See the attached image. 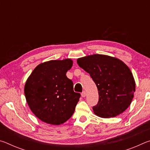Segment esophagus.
Instances as JSON below:
<instances>
[{"label": "esophagus", "mask_w": 150, "mask_h": 150, "mask_svg": "<svg viewBox=\"0 0 150 150\" xmlns=\"http://www.w3.org/2000/svg\"><path fill=\"white\" fill-rule=\"evenodd\" d=\"M81 96H82V97H85L86 96V92L85 91H83L82 93H81Z\"/></svg>", "instance_id": "obj_1"}]
</instances>
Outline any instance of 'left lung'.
<instances>
[{"instance_id":"left-lung-1","label":"left lung","mask_w":150,"mask_h":150,"mask_svg":"<svg viewBox=\"0 0 150 150\" xmlns=\"http://www.w3.org/2000/svg\"><path fill=\"white\" fill-rule=\"evenodd\" d=\"M79 66L90 74L98 91L93 110L103 118L115 117L126 110L135 92V81L128 66L120 59L95 54L77 59Z\"/></svg>"}]
</instances>
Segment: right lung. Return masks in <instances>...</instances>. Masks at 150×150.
<instances>
[{"label":"right lung","instance_id":"obj_1","mask_svg":"<svg viewBox=\"0 0 150 150\" xmlns=\"http://www.w3.org/2000/svg\"><path fill=\"white\" fill-rule=\"evenodd\" d=\"M69 59L41 63L27 79L24 94L30 108L40 120L59 125L71 118L81 94L73 91L66 73L72 67Z\"/></svg>","mask_w":150,"mask_h":150}]
</instances>
